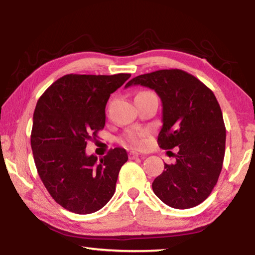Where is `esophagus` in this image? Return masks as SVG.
I'll return each mask as SVG.
<instances>
[{"mask_svg":"<svg viewBox=\"0 0 255 255\" xmlns=\"http://www.w3.org/2000/svg\"><path fill=\"white\" fill-rule=\"evenodd\" d=\"M137 157H139V153L135 152V150H131V152H129V158L130 159H135Z\"/></svg>","mask_w":255,"mask_h":255,"instance_id":"1","label":"esophagus"}]
</instances>
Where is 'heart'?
Listing matches in <instances>:
<instances>
[{"mask_svg": "<svg viewBox=\"0 0 255 255\" xmlns=\"http://www.w3.org/2000/svg\"><path fill=\"white\" fill-rule=\"evenodd\" d=\"M145 132L140 130H130L125 133L123 137V143L132 147H140L144 144Z\"/></svg>", "mask_w": 255, "mask_h": 255, "instance_id": "b5f03b06", "label": "heart"}]
</instances>
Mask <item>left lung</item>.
I'll list each match as a JSON object with an SVG mask.
<instances>
[{"mask_svg":"<svg viewBox=\"0 0 255 255\" xmlns=\"http://www.w3.org/2000/svg\"><path fill=\"white\" fill-rule=\"evenodd\" d=\"M154 90L163 106L157 143L163 149L178 146L174 164H164L153 191L164 204L188 209L206 200L221 174L226 128L215 94L182 70H159L133 77L126 84Z\"/></svg>","mask_w":255,"mask_h":255,"instance_id":"obj_1","label":"left lung"}]
</instances>
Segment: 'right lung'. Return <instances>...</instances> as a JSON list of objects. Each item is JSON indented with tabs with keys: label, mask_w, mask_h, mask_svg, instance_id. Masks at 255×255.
<instances>
[{
	"label": "right lung",
	"mask_w": 255,
	"mask_h": 255,
	"mask_svg": "<svg viewBox=\"0 0 255 255\" xmlns=\"http://www.w3.org/2000/svg\"><path fill=\"white\" fill-rule=\"evenodd\" d=\"M130 74H67L54 82L33 112L31 148L42 183L63 208L86 215L107 205L116 190L126 149L116 147L98 159L85 153L105 128L111 93Z\"/></svg>",
	"instance_id": "obj_1"
}]
</instances>
